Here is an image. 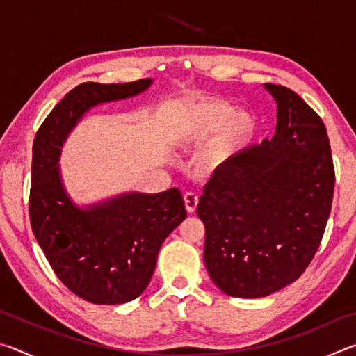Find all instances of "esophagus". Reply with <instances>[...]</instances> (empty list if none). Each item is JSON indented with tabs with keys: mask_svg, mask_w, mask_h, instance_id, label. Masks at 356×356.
<instances>
[{
	"mask_svg": "<svg viewBox=\"0 0 356 356\" xmlns=\"http://www.w3.org/2000/svg\"><path fill=\"white\" fill-rule=\"evenodd\" d=\"M184 201H185L186 212H188V213L196 212L197 204H200V196H197L196 193H193V191L185 193V195H184Z\"/></svg>",
	"mask_w": 356,
	"mask_h": 356,
	"instance_id": "obj_1",
	"label": "esophagus"
}]
</instances>
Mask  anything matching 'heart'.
I'll return each mask as SVG.
<instances>
[{
	"instance_id": "heart-1",
	"label": "heart",
	"mask_w": 356,
	"mask_h": 356,
	"mask_svg": "<svg viewBox=\"0 0 356 356\" xmlns=\"http://www.w3.org/2000/svg\"><path fill=\"white\" fill-rule=\"evenodd\" d=\"M218 132L212 160L222 163L234 150L242 146L252 130V119L243 111H232L225 102H206L193 108L177 135V144L196 143Z\"/></svg>"
}]
</instances>
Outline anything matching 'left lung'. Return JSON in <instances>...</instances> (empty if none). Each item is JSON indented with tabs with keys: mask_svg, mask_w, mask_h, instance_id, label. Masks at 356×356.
I'll list each match as a JSON object with an SVG mask.
<instances>
[{
	"mask_svg": "<svg viewBox=\"0 0 356 356\" xmlns=\"http://www.w3.org/2000/svg\"><path fill=\"white\" fill-rule=\"evenodd\" d=\"M276 102L272 140L238 150L204 188V262L231 297H267L300 278L323 237L334 191L327 129L291 89L264 84Z\"/></svg>",
	"mask_w": 356,
	"mask_h": 356,
	"instance_id": "8db88e82",
	"label": "left lung"
}]
</instances>
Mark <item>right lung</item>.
<instances>
[{
    "label": "right lung",
    "mask_w": 356,
    "mask_h": 356,
    "mask_svg": "<svg viewBox=\"0 0 356 356\" xmlns=\"http://www.w3.org/2000/svg\"><path fill=\"white\" fill-rule=\"evenodd\" d=\"M152 83H83L53 108L34 138L29 218L35 240L58 278L95 305H122L146 291L160 246L186 210L177 188L76 202L63 179L61 147L92 108L136 97Z\"/></svg>",
    "instance_id": "1"
}]
</instances>
